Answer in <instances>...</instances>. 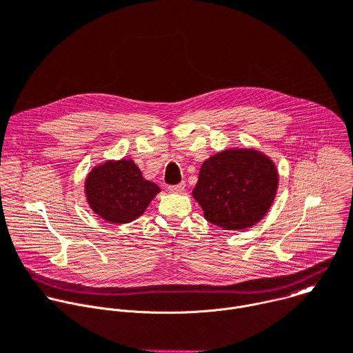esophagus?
<instances>
[{
    "instance_id": "1",
    "label": "esophagus",
    "mask_w": 353,
    "mask_h": 353,
    "mask_svg": "<svg viewBox=\"0 0 353 353\" xmlns=\"http://www.w3.org/2000/svg\"><path fill=\"white\" fill-rule=\"evenodd\" d=\"M185 188V183H180V184H174V185H169V191L170 193H183Z\"/></svg>"
}]
</instances>
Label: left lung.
Returning <instances> with one entry per match:
<instances>
[{
  "mask_svg": "<svg viewBox=\"0 0 353 353\" xmlns=\"http://www.w3.org/2000/svg\"><path fill=\"white\" fill-rule=\"evenodd\" d=\"M279 185L274 163L253 149H227L203 163L193 197L208 222L223 230H245L272 207Z\"/></svg>",
  "mask_w": 353,
  "mask_h": 353,
  "instance_id": "obj_1",
  "label": "left lung"
}]
</instances>
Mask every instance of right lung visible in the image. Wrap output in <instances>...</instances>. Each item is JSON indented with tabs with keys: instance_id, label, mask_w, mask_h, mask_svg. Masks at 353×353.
Returning <instances> with one entry per match:
<instances>
[{
	"instance_id": "right-lung-1",
	"label": "right lung",
	"mask_w": 353,
	"mask_h": 353,
	"mask_svg": "<svg viewBox=\"0 0 353 353\" xmlns=\"http://www.w3.org/2000/svg\"><path fill=\"white\" fill-rule=\"evenodd\" d=\"M160 188L145 180L131 159L108 160L85 179V197L91 210L111 223H128L141 216Z\"/></svg>"
}]
</instances>
